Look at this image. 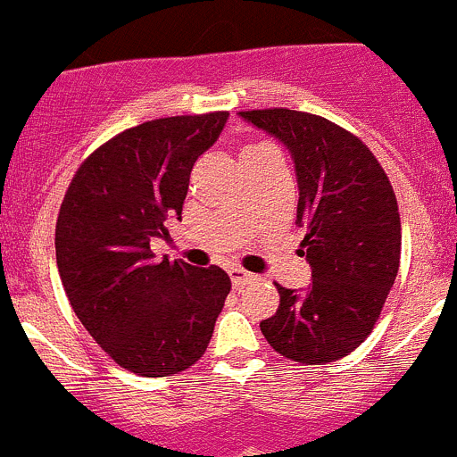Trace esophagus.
Here are the masks:
<instances>
[{"label":"esophagus","instance_id":"34e87169","mask_svg":"<svg viewBox=\"0 0 457 457\" xmlns=\"http://www.w3.org/2000/svg\"><path fill=\"white\" fill-rule=\"evenodd\" d=\"M228 274H231V283L236 287H242V286H246V283H253V280H256V276L249 274V271H245V270H240V267H233Z\"/></svg>","mask_w":457,"mask_h":457}]
</instances>
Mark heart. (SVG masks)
Here are the masks:
<instances>
[{
	"mask_svg": "<svg viewBox=\"0 0 457 457\" xmlns=\"http://www.w3.org/2000/svg\"><path fill=\"white\" fill-rule=\"evenodd\" d=\"M261 149H267L265 145H251V146H246L245 152H242V156H245V154H253V152H261Z\"/></svg>",
	"mask_w": 457,
	"mask_h": 457,
	"instance_id": "1",
	"label": "heart"
}]
</instances>
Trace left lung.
<instances>
[{
  "mask_svg": "<svg viewBox=\"0 0 457 457\" xmlns=\"http://www.w3.org/2000/svg\"><path fill=\"white\" fill-rule=\"evenodd\" d=\"M278 137L295 161L299 253L312 283H276L278 311L261 330L286 358L321 365L349 355L374 330L401 261V217L392 183L365 142L326 117L290 108L242 111Z\"/></svg>",
  "mask_w": 457,
  "mask_h": 457,
  "instance_id": "obj_1",
  "label": "left lung"
}]
</instances>
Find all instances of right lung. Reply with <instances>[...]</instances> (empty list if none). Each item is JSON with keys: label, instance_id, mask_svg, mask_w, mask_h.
Listing matches in <instances>:
<instances>
[{"label": "right lung", "instance_id": "obj_1", "mask_svg": "<svg viewBox=\"0 0 457 457\" xmlns=\"http://www.w3.org/2000/svg\"><path fill=\"white\" fill-rule=\"evenodd\" d=\"M228 112L161 117L92 152L56 220V265L74 312L117 365L146 378L195 365L231 292L220 267L156 261L181 220L190 171Z\"/></svg>", "mask_w": 457, "mask_h": 457}]
</instances>
